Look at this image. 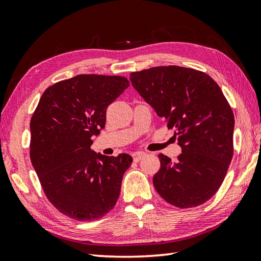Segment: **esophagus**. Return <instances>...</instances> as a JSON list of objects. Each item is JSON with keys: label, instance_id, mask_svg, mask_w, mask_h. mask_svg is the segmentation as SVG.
<instances>
[{"label": "esophagus", "instance_id": "obj_1", "mask_svg": "<svg viewBox=\"0 0 261 261\" xmlns=\"http://www.w3.org/2000/svg\"><path fill=\"white\" fill-rule=\"evenodd\" d=\"M132 156H134V160H135V162H139L140 159H142L143 157L146 156V152H143V151H137V152H134V154H132Z\"/></svg>", "mask_w": 261, "mask_h": 261}]
</instances>
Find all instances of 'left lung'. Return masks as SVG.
I'll return each mask as SVG.
<instances>
[{
    "label": "left lung",
    "mask_w": 261,
    "mask_h": 261,
    "mask_svg": "<svg viewBox=\"0 0 261 261\" xmlns=\"http://www.w3.org/2000/svg\"><path fill=\"white\" fill-rule=\"evenodd\" d=\"M135 90L174 130L181 148L176 162L160 153L152 181L165 201L187 208L218 192L233 156L234 115L215 81L179 66L130 74Z\"/></svg>",
    "instance_id": "1"
}]
</instances>
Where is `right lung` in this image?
Returning a JSON list of instances; mask_svg holds the SVG:
<instances>
[{
  "label": "right lung",
  "mask_w": 261,
  "mask_h": 261,
  "mask_svg": "<svg viewBox=\"0 0 261 261\" xmlns=\"http://www.w3.org/2000/svg\"><path fill=\"white\" fill-rule=\"evenodd\" d=\"M130 83L122 76L77 75L43 92L30 122V159L47 198L79 221L102 218L118 201L132 157L91 149L107 108Z\"/></svg>",
  "instance_id": "obj_1"
}]
</instances>
